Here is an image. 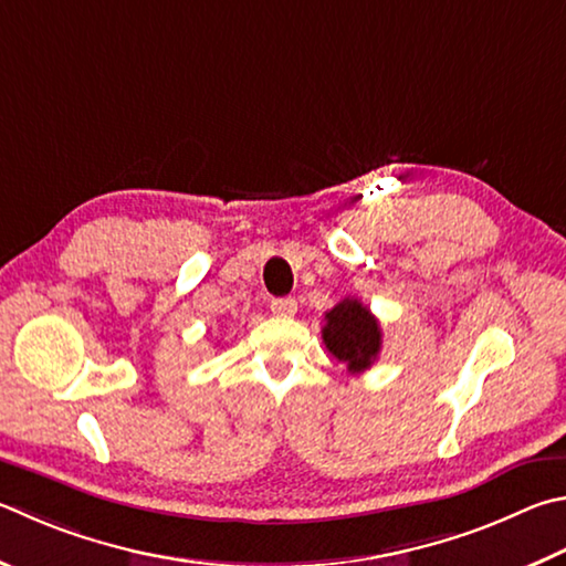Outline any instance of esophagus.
<instances>
[{"label":"esophagus","mask_w":566,"mask_h":566,"mask_svg":"<svg viewBox=\"0 0 566 566\" xmlns=\"http://www.w3.org/2000/svg\"><path fill=\"white\" fill-rule=\"evenodd\" d=\"M270 310L276 316H294L296 314V302L292 300V296H282V300H272Z\"/></svg>","instance_id":"34e87169"}]
</instances>
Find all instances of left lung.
Listing matches in <instances>:
<instances>
[{"label":"left lung","instance_id":"8db88e82","mask_svg":"<svg viewBox=\"0 0 566 566\" xmlns=\"http://www.w3.org/2000/svg\"><path fill=\"white\" fill-rule=\"evenodd\" d=\"M322 338L336 361L346 364L352 374H361L381 352V324L368 306L346 296L326 312Z\"/></svg>","mask_w":566,"mask_h":566}]
</instances>
